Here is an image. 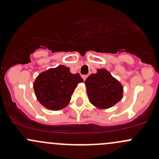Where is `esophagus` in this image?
<instances>
[{
	"instance_id": "34e87169",
	"label": "esophagus",
	"mask_w": 159,
	"mask_h": 159,
	"mask_svg": "<svg viewBox=\"0 0 159 159\" xmlns=\"http://www.w3.org/2000/svg\"><path fill=\"white\" fill-rule=\"evenodd\" d=\"M87 78H88V75H82V78H83V79H84V81H85V80H86Z\"/></svg>"
}]
</instances>
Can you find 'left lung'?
<instances>
[{
  "instance_id": "obj_1",
  "label": "left lung",
  "mask_w": 159,
  "mask_h": 159,
  "mask_svg": "<svg viewBox=\"0 0 159 159\" xmlns=\"http://www.w3.org/2000/svg\"><path fill=\"white\" fill-rule=\"evenodd\" d=\"M88 98L93 106L106 109L118 103L123 97V87L106 69H98L85 81Z\"/></svg>"
}]
</instances>
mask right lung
I'll return each mask as SVG.
<instances>
[{
    "mask_svg": "<svg viewBox=\"0 0 159 159\" xmlns=\"http://www.w3.org/2000/svg\"><path fill=\"white\" fill-rule=\"evenodd\" d=\"M82 81L78 73L74 75L68 67L58 66L39 74L33 88L42 105L49 110H58L68 104L75 88Z\"/></svg>",
    "mask_w": 159,
    "mask_h": 159,
    "instance_id": "right-lung-1",
    "label": "right lung"
}]
</instances>
